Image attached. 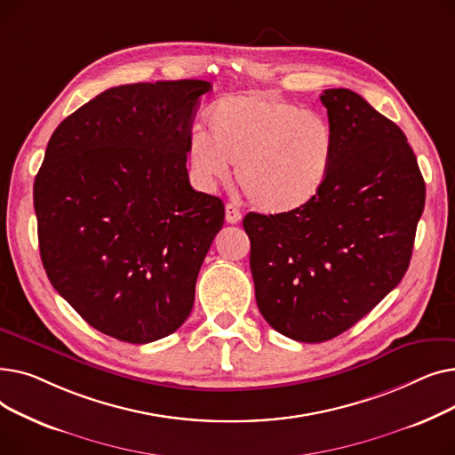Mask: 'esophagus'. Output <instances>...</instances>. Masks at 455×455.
<instances>
[{
  "label": "esophagus",
  "instance_id": "esophagus-1",
  "mask_svg": "<svg viewBox=\"0 0 455 455\" xmlns=\"http://www.w3.org/2000/svg\"><path fill=\"white\" fill-rule=\"evenodd\" d=\"M225 218H227V223H232V225L240 223L242 221V210L237 208V204H234V203H227Z\"/></svg>",
  "mask_w": 455,
  "mask_h": 455
}]
</instances>
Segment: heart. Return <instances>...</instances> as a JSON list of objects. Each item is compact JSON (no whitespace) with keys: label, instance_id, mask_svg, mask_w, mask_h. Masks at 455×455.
<instances>
[{"label":"heart","instance_id":"heart-1","mask_svg":"<svg viewBox=\"0 0 455 455\" xmlns=\"http://www.w3.org/2000/svg\"><path fill=\"white\" fill-rule=\"evenodd\" d=\"M210 132L191 129L186 153L196 180L210 189L235 179L249 201L282 213L314 201L336 153L333 129L317 112L266 90L232 93L208 110Z\"/></svg>","mask_w":455,"mask_h":455}]
</instances>
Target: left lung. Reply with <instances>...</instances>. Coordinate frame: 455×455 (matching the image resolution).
<instances>
[{"instance_id":"8db88e82","label":"left lung","mask_w":455,"mask_h":455,"mask_svg":"<svg viewBox=\"0 0 455 455\" xmlns=\"http://www.w3.org/2000/svg\"><path fill=\"white\" fill-rule=\"evenodd\" d=\"M321 101L336 153L319 196L243 220L259 314L300 343L339 336L396 288L426 201L417 156L396 124L347 88L324 90Z\"/></svg>"}]
</instances>
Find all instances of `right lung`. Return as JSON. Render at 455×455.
Wrapping results in <instances>:
<instances>
[{
    "label": "right lung",
    "instance_id": "obj_1",
    "mask_svg": "<svg viewBox=\"0 0 455 455\" xmlns=\"http://www.w3.org/2000/svg\"><path fill=\"white\" fill-rule=\"evenodd\" d=\"M208 81L114 86L55 129L35 179L40 258L95 330L143 345L191 314L220 197L189 186L186 143Z\"/></svg>",
    "mask_w": 455,
    "mask_h": 455
}]
</instances>
